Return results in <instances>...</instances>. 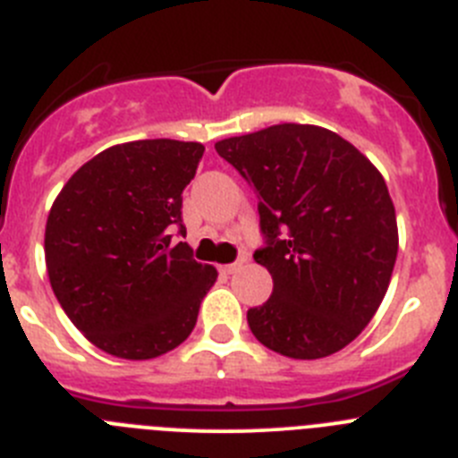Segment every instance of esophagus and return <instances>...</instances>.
Segmentation results:
<instances>
[{
  "label": "esophagus",
  "instance_id": "1",
  "mask_svg": "<svg viewBox=\"0 0 458 458\" xmlns=\"http://www.w3.org/2000/svg\"><path fill=\"white\" fill-rule=\"evenodd\" d=\"M242 262H244V259H237V262H233V265H224V267H219L221 274H234V271H237L239 267H242Z\"/></svg>",
  "mask_w": 458,
  "mask_h": 458
}]
</instances>
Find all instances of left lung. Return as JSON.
I'll return each instance as SVG.
<instances>
[{
  "instance_id": "1",
  "label": "left lung",
  "mask_w": 458,
  "mask_h": 458,
  "mask_svg": "<svg viewBox=\"0 0 458 458\" xmlns=\"http://www.w3.org/2000/svg\"><path fill=\"white\" fill-rule=\"evenodd\" d=\"M214 148L258 193L265 246L253 258L269 269L274 292L246 312L253 335L301 360L347 347L381 306L397 259L381 173L335 131L299 123Z\"/></svg>"
}]
</instances>
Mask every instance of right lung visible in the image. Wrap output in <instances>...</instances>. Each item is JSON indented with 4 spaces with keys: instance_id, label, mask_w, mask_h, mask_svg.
Instances as JSON below:
<instances>
[{
    "instance_id": "add662e5",
    "label": "right lung",
    "mask_w": 458,
    "mask_h": 458,
    "mask_svg": "<svg viewBox=\"0 0 458 458\" xmlns=\"http://www.w3.org/2000/svg\"><path fill=\"white\" fill-rule=\"evenodd\" d=\"M205 148L143 139L102 150L49 209L45 262L70 321L96 347L148 360L182 344L216 269L184 242L182 191Z\"/></svg>"
}]
</instances>
